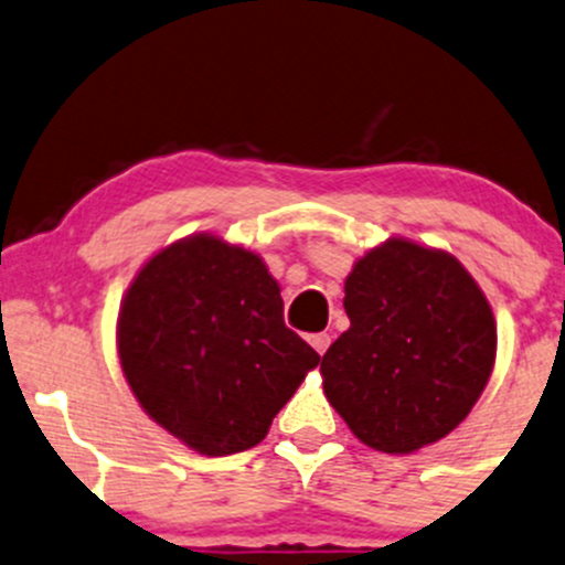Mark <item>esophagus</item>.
I'll return each mask as SVG.
<instances>
[{
    "label": "esophagus",
    "instance_id": "34e87169",
    "mask_svg": "<svg viewBox=\"0 0 565 565\" xmlns=\"http://www.w3.org/2000/svg\"><path fill=\"white\" fill-rule=\"evenodd\" d=\"M308 341H311V347L317 349L319 354H324L330 349V335H328V332H317V335H311V338H308Z\"/></svg>",
    "mask_w": 565,
    "mask_h": 565
}]
</instances>
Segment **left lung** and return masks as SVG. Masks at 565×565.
Segmentation results:
<instances>
[{
    "instance_id": "1",
    "label": "left lung",
    "mask_w": 565,
    "mask_h": 565,
    "mask_svg": "<svg viewBox=\"0 0 565 565\" xmlns=\"http://www.w3.org/2000/svg\"><path fill=\"white\" fill-rule=\"evenodd\" d=\"M352 328L322 358L324 395L354 436L408 455L452 433L495 362V319L452 254L387 241L354 265Z\"/></svg>"
}]
</instances>
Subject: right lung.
Returning <instances> with one entry per match:
<instances>
[{
    "label": "right lung",
    "instance_id": "add662e5",
    "mask_svg": "<svg viewBox=\"0 0 565 565\" xmlns=\"http://www.w3.org/2000/svg\"><path fill=\"white\" fill-rule=\"evenodd\" d=\"M257 254L194 235L159 252L118 313V358L148 417L200 455L257 447L319 354L284 324Z\"/></svg>",
    "mask_w": 565,
    "mask_h": 565
}]
</instances>
